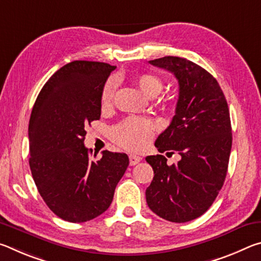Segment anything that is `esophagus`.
Listing matches in <instances>:
<instances>
[{
  "label": "esophagus",
  "mask_w": 261,
  "mask_h": 261,
  "mask_svg": "<svg viewBox=\"0 0 261 261\" xmlns=\"http://www.w3.org/2000/svg\"><path fill=\"white\" fill-rule=\"evenodd\" d=\"M129 161H130V166H136L137 163H139L141 161V156L135 155V154H130Z\"/></svg>",
  "instance_id": "esophagus-1"
}]
</instances>
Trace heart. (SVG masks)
I'll list each match as a JSON object with an SVG mask.
<instances>
[{"label":"heart","mask_w":261,"mask_h":261,"mask_svg":"<svg viewBox=\"0 0 261 261\" xmlns=\"http://www.w3.org/2000/svg\"><path fill=\"white\" fill-rule=\"evenodd\" d=\"M140 90L147 96L158 95L163 88L162 79L153 73H141L136 78ZM116 90V79L109 78L105 83L101 103L108 106L114 98ZM156 130V124L146 117L130 116L115 125L110 131V137L115 143L130 151H140L152 140Z\"/></svg>","instance_id":"1"}]
</instances>
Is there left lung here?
Returning a JSON list of instances; mask_svg holds the SVG:
<instances>
[{"mask_svg": "<svg viewBox=\"0 0 261 261\" xmlns=\"http://www.w3.org/2000/svg\"><path fill=\"white\" fill-rule=\"evenodd\" d=\"M149 63L178 81L175 116L155 147L167 155L177 152L180 160L168 166L161 154L146 158L154 171L146 201L160 218L188 222L210 208L226 179L232 143L228 103L216 79L200 65L176 56Z\"/></svg>", "mask_w": 261, "mask_h": 261, "instance_id": "left-lung-1", "label": "left lung"}]
</instances>
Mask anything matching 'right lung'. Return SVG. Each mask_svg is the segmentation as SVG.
Returning a JSON list of instances; mask_svg holds the SVG:
<instances>
[{
  "instance_id": "right-lung-1",
  "label": "right lung",
  "mask_w": 261,
  "mask_h": 261,
  "mask_svg": "<svg viewBox=\"0 0 261 261\" xmlns=\"http://www.w3.org/2000/svg\"><path fill=\"white\" fill-rule=\"evenodd\" d=\"M115 69L103 62H70L48 79L31 114L32 177L53 213L69 222H86L107 211L129 166L125 153L103 151L93 160L84 145L86 126L100 118L101 93Z\"/></svg>"
}]
</instances>
